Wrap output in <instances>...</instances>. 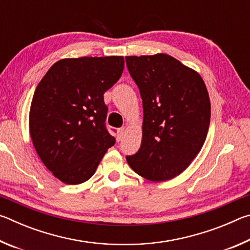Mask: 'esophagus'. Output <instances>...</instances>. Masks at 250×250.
Segmentation results:
<instances>
[{
    "label": "esophagus",
    "instance_id": "34e87169",
    "mask_svg": "<svg viewBox=\"0 0 250 250\" xmlns=\"http://www.w3.org/2000/svg\"><path fill=\"white\" fill-rule=\"evenodd\" d=\"M125 128H121L118 130V134H117V140L118 141H121L122 138L125 137Z\"/></svg>",
    "mask_w": 250,
    "mask_h": 250
}]
</instances>
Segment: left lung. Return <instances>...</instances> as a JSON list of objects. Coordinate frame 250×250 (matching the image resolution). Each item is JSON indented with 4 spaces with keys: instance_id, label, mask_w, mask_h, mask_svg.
<instances>
[{
    "instance_id": "1",
    "label": "left lung",
    "mask_w": 250,
    "mask_h": 250,
    "mask_svg": "<svg viewBox=\"0 0 250 250\" xmlns=\"http://www.w3.org/2000/svg\"><path fill=\"white\" fill-rule=\"evenodd\" d=\"M143 103L141 146L126 156L132 170L152 182L180 175L204 145L210 101L201 75L167 54L126 56Z\"/></svg>"
}]
</instances>
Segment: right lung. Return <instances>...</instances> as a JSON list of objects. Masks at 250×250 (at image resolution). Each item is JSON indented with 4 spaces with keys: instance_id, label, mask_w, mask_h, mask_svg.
Masks as SVG:
<instances>
[{
    "instance_id": "1",
    "label": "right lung",
    "mask_w": 250,
    "mask_h": 250,
    "mask_svg": "<svg viewBox=\"0 0 250 250\" xmlns=\"http://www.w3.org/2000/svg\"><path fill=\"white\" fill-rule=\"evenodd\" d=\"M124 67L122 56L64 58L37 84L29 133L42 162L62 183L89 180L116 143L104 125V94L119 80Z\"/></svg>"
}]
</instances>
